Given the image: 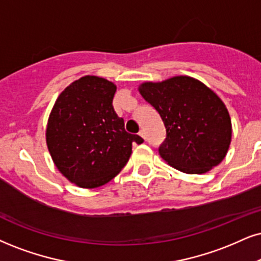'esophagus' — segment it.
<instances>
[{"mask_svg":"<svg viewBox=\"0 0 261 261\" xmlns=\"http://www.w3.org/2000/svg\"><path fill=\"white\" fill-rule=\"evenodd\" d=\"M139 136H140L141 138H143V139H146V133H145V132H144L143 129H141V130L139 132Z\"/></svg>","mask_w":261,"mask_h":261,"instance_id":"obj_1","label":"esophagus"}]
</instances>
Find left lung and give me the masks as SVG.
Instances as JSON below:
<instances>
[{"instance_id": "left-lung-1", "label": "left lung", "mask_w": 261, "mask_h": 261, "mask_svg": "<svg viewBox=\"0 0 261 261\" xmlns=\"http://www.w3.org/2000/svg\"><path fill=\"white\" fill-rule=\"evenodd\" d=\"M139 92L165 123L166 139L159 153L168 165L188 174H202L225 159L231 118L212 89L192 77L175 76L143 83Z\"/></svg>"}]
</instances>
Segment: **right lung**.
<instances>
[{
    "instance_id": "add662e5",
    "label": "right lung",
    "mask_w": 261,
    "mask_h": 261,
    "mask_svg": "<svg viewBox=\"0 0 261 261\" xmlns=\"http://www.w3.org/2000/svg\"><path fill=\"white\" fill-rule=\"evenodd\" d=\"M116 86L96 76L72 82L58 96L46 140L54 165L80 188L94 189L115 178L144 139L124 129L115 112Z\"/></svg>"
}]
</instances>
